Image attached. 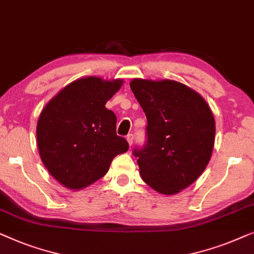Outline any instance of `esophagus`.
<instances>
[{
	"instance_id": "obj_1",
	"label": "esophagus",
	"mask_w": 254,
	"mask_h": 254,
	"mask_svg": "<svg viewBox=\"0 0 254 254\" xmlns=\"http://www.w3.org/2000/svg\"><path fill=\"white\" fill-rule=\"evenodd\" d=\"M133 139H134V135L132 134V133H128L127 135V142H128V145H132V142H133Z\"/></svg>"
}]
</instances>
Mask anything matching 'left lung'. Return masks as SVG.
<instances>
[{
	"mask_svg": "<svg viewBox=\"0 0 254 254\" xmlns=\"http://www.w3.org/2000/svg\"><path fill=\"white\" fill-rule=\"evenodd\" d=\"M130 86L147 119L145 144L132 151L142 180L160 193H177L209 162L213 114L197 92L175 80L133 79Z\"/></svg>",
	"mask_w": 254,
	"mask_h": 254,
	"instance_id": "8db88e82",
	"label": "left lung"
}]
</instances>
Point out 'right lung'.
Listing matches in <instances>:
<instances>
[{
    "label": "right lung",
    "instance_id": "add662e5",
    "mask_svg": "<svg viewBox=\"0 0 254 254\" xmlns=\"http://www.w3.org/2000/svg\"><path fill=\"white\" fill-rule=\"evenodd\" d=\"M123 81L78 79L53 98L39 117L38 148L45 167L64 187L77 190L105 176L128 142L116 133V115L106 102Z\"/></svg>",
    "mask_w": 254,
    "mask_h": 254
}]
</instances>
